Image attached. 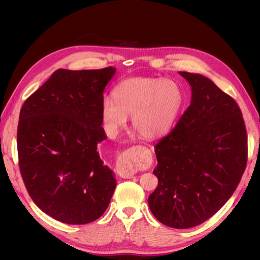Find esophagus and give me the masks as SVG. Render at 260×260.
<instances>
[{
	"instance_id": "34e87169",
	"label": "esophagus",
	"mask_w": 260,
	"mask_h": 260,
	"mask_svg": "<svg viewBox=\"0 0 260 260\" xmlns=\"http://www.w3.org/2000/svg\"><path fill=\"white\" fill-rule=\"evenodd\" d=\"M117 172L121 178L130 179L136 175V169L133 167V154L130 149L122 152L117 159Z\"/></svg>"
}]
</instances>
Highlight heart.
Wrapping results in <instances>:
<instances>
[{
	"label": "heart",
	"mask_w": 260,
	"mask_h": 260,
	"mask_svg": "<svg viewBox=\"0 0 260 260\" xmlns=\"http://www.w3.org/2000/svg\"><path fill=\"white\" fill-rule=\"evenodd\" d=\"M112 98L102 102V120L107 131L116 135L131 116L133 130L147 140L159 138L171 128L183 99L176 82L149 77L120 81L113 89Z\"/></svg>",
	"instance_id": "heart-1"
}]
</instances>
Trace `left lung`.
I'll return each instance as SVG.
<instances>
[{"mask_svg": "<svg viewBox=\"0 0 260 260\" xmlns=\"http://www.w3.org/2000/svg\"><path fill=\"white\" fill-rule=\"evenodd\" d=\"M179 74L191 85V104L155 145L158 185L148 206L165 225L187 229L214 216L234 193L246 168L247 136L230 95L200 74Z\"/></svg>", "mask_w": 260, "mask_h": 260, "instance_id": "obj_1", "label": "left lung"}]
</instances>
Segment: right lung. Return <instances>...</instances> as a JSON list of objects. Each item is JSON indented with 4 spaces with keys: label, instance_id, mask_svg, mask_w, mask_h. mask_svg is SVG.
<instances>
[{
    "label": "right lung",
    "instance_id": "right-lung-1",
    "mask_svg": "<svg viewBox=\"0 0 260 260\" xmlns=\"http://www.w3.org/2000/svg\"><path fill=\"white\" fill-rule=\"evenodd\" d=\"M116 68L57 69L25 101L19 114V169L30 198L45 214L85 224L104 214L116 187L100 157L107 137L102 102Z\"/></svg>",
    "mask_w": 260,
    "mask_h": 260
}]
</instances>
